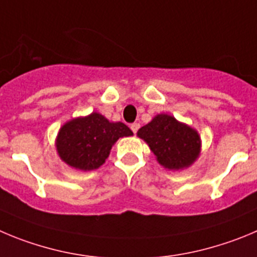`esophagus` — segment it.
Here are the masks:
<instances>
[{
	"label": "esophagus",
	"mask_w": 257,
	"mask_h": 257,
	"mask_svg": "<svg viewBox=\"0 0 257 257\" xmlns=\"http://www.w3.org/2000/svg\"><path fill=\"white\" fill-rule=\"evenodd\" d=\"M140 123H133L131 125V129L132 131H133V133H137V132H138V129H140Z\"/></svg>",
	"instance_id": "34e87169"
}]
</instances>
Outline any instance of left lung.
<instances>
[{
  "instance_id": "left-lung-1",
  "label": "left lung",
  "mask_w": 257,
  "mask_h": 257,
  "mask_svg": "<svg viewBox=\"0 0 257 257\" xmlns=\"http://www.w3.org/2000/svg\"><path fill=\"white\" fill-rule=\"evenodd\" d=\"M137 136L142 138L157 158L169 170H183L193 165L200 153V137L191 126L174 116L158 114Z\"/></svg>"
}]
</instances>
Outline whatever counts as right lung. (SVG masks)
Returning <instances> with one entry per match:
<instances>
[{"instance_id": "obj_1", "label": "right lung", "mask_w": 257, "mask_h": 257, "mask_svg": "<svg viewBox=\"0 0 257 257\" xmlns=\"http://www.w3.org/2000/svg\"><path fill=\"white\" fill-rule=\"evenodd\" d=\"M133 132L124 123L109 121L104 115L92 112L67 121L57 136V152L62 161L76 170L99 169L109 157L111 147L121 137Z\"/></svg>"}]
</instances>
